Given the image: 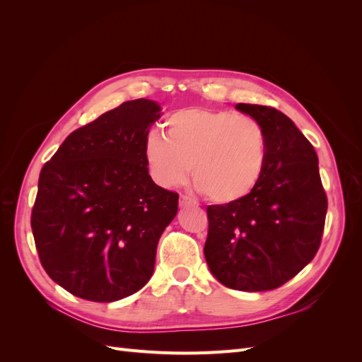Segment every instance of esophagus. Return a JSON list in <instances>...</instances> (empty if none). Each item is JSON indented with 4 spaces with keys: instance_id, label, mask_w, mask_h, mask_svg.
<instances>
[{
    "instance_id": "34e87169",
    "label": "esophagus",
    "mask_w": 362,
    "mask_h": 362,
    "mask_svg": "<svg viewBox=\"0 0 362 362\" xmlns=\"http://www.w3.org/2000/svg\"><path fill=\"white\" fill-rule=\"evenodd\" d=\"M180 205L181 206H194L196 201L192 199L190 196H187V194H181L180 196Z\"/></svg>"
}]
</instances>
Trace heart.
Wrapping results in <instances>:
<instances>
[{
	"mask_svg": "<svg viewBox=\"0 0 362 362\" xmlns=\"http://www.w3.org/2000/svg\"><path fill=\"white\" fill-rule=\"evenodd\" d=\"M163 134L152 131L144 154L163 187L187 180L214 204H234L254 192L266 169L267 133L257 119L228 110L190 107L169 115Z\"/></svg>",
	"mask_w": 362,
	"mask_h": 362,
	"instance_id": "heart-1",
	"label": "heart"
}]
</instances>
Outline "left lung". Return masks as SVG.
I'll list each match as a JSON object with an SVG mask.
<instances>
[{"label": "left lung", "mask_w": 362, "mask_h": 362, "mask_svg": "<svg viewBox=\"0 0 362 362\" xmlns=\"http://www.w3.org/2000/svg\"><path fill=\"white\" fill-rule=\"evenodd\" d=\"M264 127V173L245 199L208 205L206 264L225 287L267 291L284 286L315 257L327 198L319 158L293 120L273 107L237 104Z\"/></svg>", "instance_id": "obj_1"}]
</instances>
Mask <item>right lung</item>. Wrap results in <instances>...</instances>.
<instances>
[{
  "label": "right lung",
  "mask_w": 362,
  "mask_h": 362,
  "mask_svg": "<svg viewBox=\"0 0 362 362\" xmlns=\"http://www.w3.org/2000/svg\"><path fill=\"white\" fill-rule=\"evenodd\" d=\"M154 101H127L71 133L43 164L31 211L40 264L76 298L115 302L151 279L178 193L152 181L144 154Z\"/></svg>",
  "instance_id": "right-lung-1"
}]
</instances>
